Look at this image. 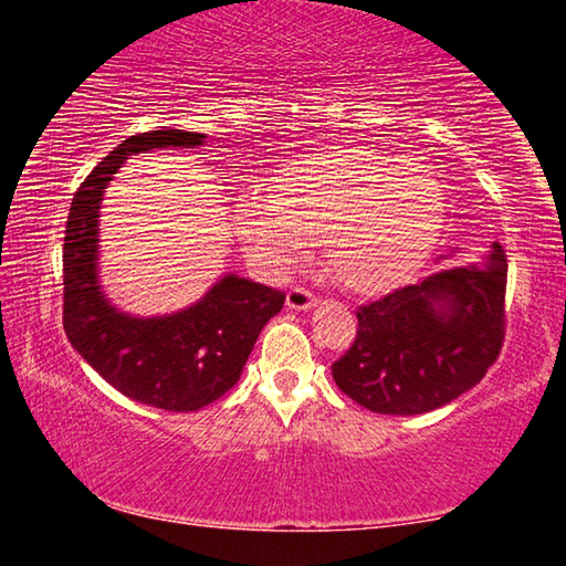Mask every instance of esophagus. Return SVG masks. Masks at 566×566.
<instances>
[{"label":"esophagus","instance_id":"1","mask_svg":"<svg viewBox=\"0 0 566 566\" xmlns=\"http://www.w3.org/2000/svg\"><path fill=\"white\" fill-rule=\"evenodd\" d=\"M286 306H290V310H296V312L310 310V306H314V294L306 290V286L294 284L292 290L286 292Z\"/></svg>","mask_w":566,"mask_h":566}]
</instances>
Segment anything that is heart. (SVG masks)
Segmentation results:
<instances>
[{
  "mask_svg": "<svg viewBox=\"0 0 566 566\" xmlns=\"http://www.w3.org/2000/svg\"><path fill=\"white\" fill-rule=\"evenodd\" d=\"M442 212V187L427 167L344 147L280 169L266 195L244 191L234 224L264 272L284 274L310 239H319L334 280L354 292H381L424 262Z\"/></svg>",
  "mask_w": 566,
  "mask_h": 566,
  "instance_id": "obj_1",
  "label": "heart"
}]
</instances>
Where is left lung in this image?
I'll return each instance as SVG.
<instances>
[{
	"mask_svg": "<svg viewBox=\"0 0 566 566\" xmlns=\"http://www.w3.org/2000/svg\"><path fill=\"white\" fill-rule=\"evenodd\" d=\"M506 256L449 266L357 310V337L332 364L337 387L375 415H424L482 381L504 342Z\"/></svg>",
	"mask_w": 566,
	"mask_h": 566,
	"instance_id": "8db88e82",
	"label": "left lung"
}]
</instances>
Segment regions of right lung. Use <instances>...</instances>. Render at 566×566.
Masks as SVG:
<instances>
[{"label":"right lung","instance_id":"add662e5","mask_svg":"<svg viewBox=\"0 0 566 566\" xmlns=\"http://www.w3.org/2000/svg\"><path fill=\"white\" fill-rule=\"evenodd\" d=\"M205 134L155 129L109 151L74 191L64 232V332L82 359L124 397L167 411H197L232 389L284 292L227 274L197 304L139 319L114 310L97 282L104 189L124 159L159 147H199Z\"/></svg>","mask_w":566,"mask_h":566}]
</instances>
